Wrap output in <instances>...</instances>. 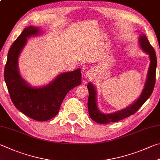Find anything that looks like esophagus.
<instances>
[{
  "mask_svg": "<svg viewBox=\"0 0 160 160\" xmlns=\"http://www.w3.org/2000/svg\"><path fill=\"white\" fill-rule=\"evenodd\" d=\"M86 75H87V76H88V78H92V77H93L94 76V71H92V70H89L88 72H87V73H86Z\"/></svg>",
  "mask_w": 160,
  "mask_h": 160,
  "instance_id": "esophagus-1",
  "label": "esophagus"
}]
</instances>
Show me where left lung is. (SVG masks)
<instances>
[{
    "instance_id": "left-lung-1",
    "label": "left lung",
    "mask_w": 160,
    "mask_h": 160,
    "mask_svg": "<svg viewBox=\"0 0 160 160\" xmlns=\"http://www.w3.org/2000/svg\"><path fill=\"white\" fill-rule=\"evenodd\" d=\"M138 36V44L142 50L149 55L150 66L145 82L143 89L139 97L127 108L111 113H104L99 110L97 104V92L96 87L92 82H88L87 85L89 90L88 107L89 115L92 120L99 124L115 122L128 118L137 111L146 102L153 91L155 84V75L157 68V58L155 52L151 46L147 37L140 32Z\"/></svg>"
}]
</instances>
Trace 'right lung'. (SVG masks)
<instances>
[{
    "label": "right lung",
    "mask_w": 160,
    "mask_h": 160,
    "mask_svg": "<svg viewBox=\"0 0 160 160\" xmlns=\"http://www.w3.org/2000/svg\"><path fill=\"white\" fill-rule=\"evenodd\" d=\"M44 31L38 27L25 28L12 45L8 54L4 78L11 100L19 111L37 121H47L59 112L67 93L81 84L80 68L61 72L46 85L34 87L22 78L19 70V55L27 38L38 36Z\"/></svg>",
    "instance_id": "add662e5"
}]
</instances>
